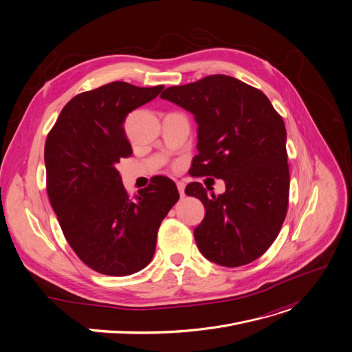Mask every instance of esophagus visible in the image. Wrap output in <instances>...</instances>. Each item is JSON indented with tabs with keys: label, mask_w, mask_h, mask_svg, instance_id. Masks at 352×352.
Returning <instances> with one entry per match:
<instances>
[{
	"label": "esophagus",
	"mask_w": 352,
	"mask_h": 352,
	"mask_svg": "<svg viewBox=\"0 0 352 352\" xmlns=\"http://www.w3.org/2000/svg\"><path fill=\"white\" fill-rule=\"evenodd\" d=\"M177 188H178V192L181 195V198L185 197V184L181 181H177Z\"/></svg>",
	"instance_id": "1"
}]
</instances>
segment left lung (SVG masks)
I'll use <instances>...</instances> for the list:
<instances>
[{
  "instance_id": "8db88e82",
  "label": "left lung",
  "mask_w": 352,
  "mask_h": 352,
  "mask_svg": "<svg viewBox=\"0 0 352 352\" xmlns=\"http://www.w3.org/2000/svg\"><path fill=\"white\" fill-rule=\"evenodd\" d=\"M160 97L195 116L194 175L226 184L217 197L199 182L185 188L206 209L194 230L199 251L229 268L257 260L278 237L289 202L283 119L263 91L223 74L170 87Z\"/></svg>"
}]
</instances>
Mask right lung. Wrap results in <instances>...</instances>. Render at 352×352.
Returning a JSON list of instances; mask_svg holds the SVG:
<instances>
[{
    "instance_id": "right-lung-1",
    "label": "right lung",
    "mask_w": 352,
    "mask_h": 352,
    "mask_svg": "<svg viewBox=\"0 0 352 352\" xmlns=\"http://www.w3.org/2000/svg\"><path fill=\"white\" fill-rule=\"evenodd\" d=\"M163 88L113 81L81 92L61 109L46 139L47 195L63 234L85 265L104 275L147 267L158 228L179 199L167 177L131 198L115 167L132 154L126 116Z\"/></svg>"
}]
</instances>
